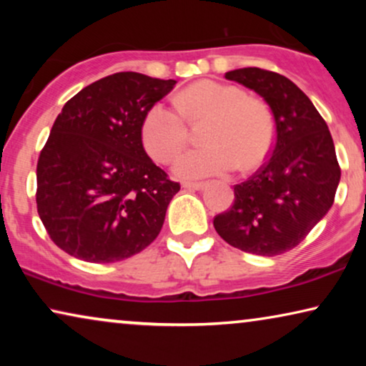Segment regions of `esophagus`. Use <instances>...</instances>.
Masks as SVG:
<instances>
[{"label": "esophagus", "instance_id": "34e87169", "mask_svg": "<svg viewBox=\"0 0 366 366\" xmlns=\"http://www.w3.org/2000/svg\"><path fill=\"white\" fill-rule=\"evenodd\" d=\"M204 187V183L202 182H183V188L187 189H202Z\"/></svg>", "mask_w": 366, "mask_h": 366}]
</instances>
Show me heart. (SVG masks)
Masks as SVG:
<instances>
[{
  "mask_svg": "<svg viewBox=\"0 0 366 366\" xmlns=\"http://www.w3.org/2000/svg\"><path fill=\"white\" fill-rule=\"evenodd\" d=\"M177 108L154 103L142 122V142L154 162L168 164L188 139L187 122L207 119L203 143L207 147L184 153L174 164L179 178L193 179L242 169L264 162L273 144V119L268 108L248 98L242 88L218 81L189 84L174 98Z\"/></svg>",
  "mask_w": 366,
  "mask_h": 366,
  "instance_id": "heart-1",
  "label": "heart"
}]
</instances>
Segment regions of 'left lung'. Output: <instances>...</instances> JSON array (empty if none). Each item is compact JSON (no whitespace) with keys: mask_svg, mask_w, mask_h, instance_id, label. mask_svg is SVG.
Returning <instances> with one entry per match:
<instances>
[{"mask_svg":"<svg viewBox=\"0 0 366 366\" xmlns=\"http://www.w3.org/2000/svg\"><path fill=\"white\" fill-rule=\"evenodd\" d=\"M224 78L253 89L272 108L274 143L267 163L234 184V202L213 219L224 242L274 257L302 243L335 202L340 169L330 129L310 98L287 76L262 68Z\"/></svg>","mask_w":366,"mask_h":366,"instance_id":"8db88e82","label":"left lung"}]
</instances>
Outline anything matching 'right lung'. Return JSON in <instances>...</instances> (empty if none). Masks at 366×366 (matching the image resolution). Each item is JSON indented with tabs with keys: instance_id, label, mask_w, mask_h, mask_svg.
<instances>
[{
	"instance_id": "right-lung-1",
	"label": "right lung",
	"mask_w": 366,
	"mask_h": 366,
	"mask_svg": "<svg viewBox=\"0 0 366 366\" xmlns=\"http://www.w3.org/2000/svg\"><path fill=\"white\" fill-rule=\"evenodd\" d=\"M174 79L109 74L64 103L38 158L36 207L58 248L89 263H114L162 232L179 183L148 157L142 122Z\"/></svg>"
}]
</instances>
